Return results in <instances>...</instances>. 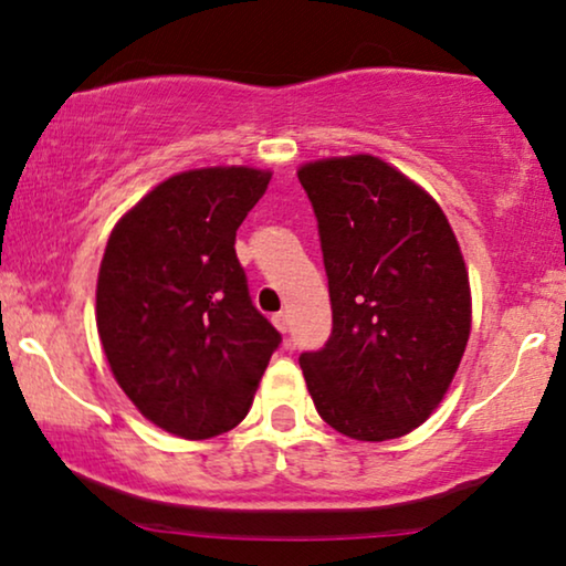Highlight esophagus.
<instances>
[{"label": "esophagus", "instance_id": "esophagus-1", "mask_svg": "<svg viewBox=\"0 0 566 566\" xmlns=\"http://www.w3.org/2000/svg\"><path fill=\"white\" fill-rule=\"evenodd\" d=\"M273 324H275V329H277V332H283V335H285V332H289V327H291L289 314H285V312L275 314V316H273Z\"/></svg>", "mask_w": 566, "mask_h": 566}]
</instances>
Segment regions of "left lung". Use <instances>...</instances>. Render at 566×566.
<instances>
[{
    "instance_id": "1",
    "label": "left lung",
    "mask_w": 566,
    "mask_h": 566,
    "mask_svg": "<svg viewBox=\"0 0 566 566\" xmlns=\"http://www.w3.org/2000/svg\"><path fill=\"white\" fill-rule=\"evenodd\" d=\"M327 270L332 335L301 353L329 428L401 438L451 386L471 332L469 273L440 206L370 154L304 165Z\"/></svg>"
}]
</instances>
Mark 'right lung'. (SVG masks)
Returning a JSON list of instances; mask_svg holds the SVG:
<instances>
[{
  "label": "right lung",
  "mask_w": 566,
  "mask_h": 566,
  "mask_svg": "<svg viewBox=\"0 0 566 566\" xmlns=\"http://www.w3.org/2000/svg\"><path fill=\"white\" fill-rule=\"evenodd\" d=\"M252 167L190 169L118 221L97 275V332L146 420L188 440L244 420L281 332L254 308L237 229L268 190Z\"/></svg>",
  "instance_id": "obj_1"
}]
</instances>
